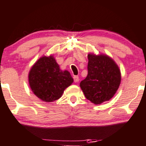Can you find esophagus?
<instances>
[{
	"label": "esophagus",
	"instance_id": "34e87169",
	"mask_svg": "<svg viewBox=\"0 0 146 146\" xmlns=\"http://www.w3.org/2000/svg\"><path fill=\"white\" fill-rule=\"evenodd\" d=\"M73 79H74V81L75 83H77L78 81H79V78L78 76H74Z\"/></svg>",
	"mask_w": 146,
	"mask_h": 146
}]
</instances>
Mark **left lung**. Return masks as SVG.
I'll return each instance as SVG.
<instances>
[{"label": "left lung", "mask_w": 146, "mask_h": 146, "mask_svg": "<svg viewBox=\"0 0 146 146\" xmlns=\"http://www.w3.org/2000/svg\"><path fill=\"white\" fill-rule=\"evenodd\" d=\"M88 75L80 87L88 100L95 104L108 101L115 95L121 81L118 67L104 55L88 54Z\"/></svg>", "instance_id": "8db88e82"}]
</instances>
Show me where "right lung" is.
I'll return each mask as SVG.
<instances>
[{
  "label": "right lung",
  "instance_id": "1",
  "mask_svg": "<svg viewBox=\"0 0 146 146\" xmlns=\"http://www.w3.org/2000/svg\"><path fill=\"white\" fill-rule=\"evenodd\" d=\"M29 80L33 93L46 102L58 100L73 82L70 73L61 71L53 56L39 59L30 71Z\"/></svg>",
  "mask_w": 146,
  "mask_h": 146
}]
</instances>
